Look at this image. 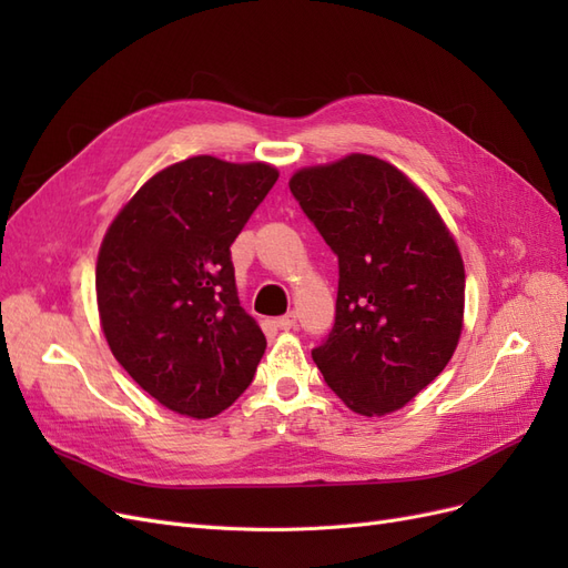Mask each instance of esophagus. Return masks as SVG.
I'll list each match as a JSON object with an SVG mask.
<instances>
[{
  "label": "esophagus",
  "instance_id": "esophagus-1",
  "mask_svg": "<svg viewBox=\"0 0 568 568\" xmlns=\"http://www.w3.org/2000/svg\"><path fill=\"white\" fill-rule=\"evenodd\" d=\"M277 326H280V329H284V332L294 329V326H296V313H286V315L277 317Z\"/></svg>",
  "mask_w": 568,
  "mask_h": 568
}]
</instances>
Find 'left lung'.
Masks as SVG:
<instances>
[{
  "label": "left lung",
  "instance_id": "1",
  "mask_svg": "<svg viewBox=\"0 0 568 568\" xmlns=\"http://www.w3.org/2000/svg\"><path fill=\"white\" fill-rule=\"evenodd\" d=\"M291 194L338 257L336 320L313 359L359 415L400 409L450 363L464 265L434 203L365 153L305 168Z\"/></svg>",
  "mask_w": 568,
  "mask_h": 568
}]
</instances>
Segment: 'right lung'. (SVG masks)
Returning <instances> with one entry per match:
<instances>
[{
    "label": "right lung",
    "mask_w": 568,
    "mask_h": 568,
    "mask_svg": "<svg viewBox=\"0 0 568 568\" xmlns=\"http://www.w3.org/2000/svg\"><path fill=\"white\" fill-rule=\"evenodd\" d=\"M277 178L265 163L186 159L153 175L101 244L97 303L111 353L180 415L227 409L265 353L239 305L230 246Z\"/></svg>",
    "instance_id": "1"
}]
</instances>
